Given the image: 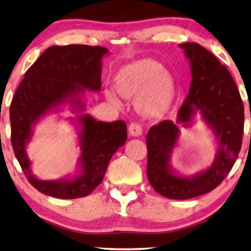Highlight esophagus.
Instances as JSON below:
<instances>
[{
    "instance_id": "obj_1",
    "label": "esophagus",
    "mask_w": 251,
    "mask_h": 251,
    "mask_svg": "<svg viewBox=\"0 0 251 251\" xmlns=\"http://www.w3.org/2000/svg\"><path fill=\"white\" fill-rule=\"evenodd\" d=\"M128 130H129V135L132 137H139L142 136L143 133L142 126H140V125H138V123H131V125L129 126Z\"/></svg>"
}]
</instances>
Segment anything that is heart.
<instances>
[{
	"label": "heart",
	"instance_id": "obj_1",
	"mask_svg": "<svg viewBox=\"0 0 251 251\" xmlns=\"http://www.w3.org/2000/svg\"><path fill=\"white\" fill-rule=\"evenodd\" d=\"M116 90L125 98H136L137 107L144 115L159 116L168 111L175 97V82L157 61L144 58L123 66L115 76ZM106 98L118 104L112 91Z\"/></svg>",
	"mask_w": 251,
	"mask_h": 251
}]
</instances>
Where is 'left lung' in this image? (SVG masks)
I'll return each instance as SVG.
<instances>
[{
  "label": "left lung",
  "mask_w": 251,
  "mask_h": 251,
  "mask_svg": "<svg viewBox=\"0 0 251 251\" xmlns=\"http://www.w3.org/2000/svg\"><path fill=\"white\" fill-rule=\"evenodd\" d=\"M178 47L190 64V91L176 122H160L147 133V177L159 194L187 200L217 187L234 166L241 149L245 113L234 80L214 54L193 42ZM198 118L214 136L216 153L210 166L186 176L174 169L171 157L179 143L180 126L191 127Z\"/></svg>",
  "instance_id": "obj_1"
}]
</instances>
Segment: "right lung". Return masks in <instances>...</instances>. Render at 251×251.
<instances>
[{
  "label": "right lung",
  "instance_id": "1",
  "mask_svg": "<svg viewBox=\"0 0 251 251\" xmlns=\"http://www.w3.org/2000/svg\"><path fill=\"white\" fill-rule=\"evenodd\" d=\"M104 47L82 44L48 48L28 71L17 89L10 106L13 152L27 177L37 191L58 199L87 197L104 179L112 156L126 140V125L97 121L85 113L87 91L101 89ZM68 105L75 117L80 156L77 170L56 181H43L32 174L26 147L33 128L41 119Z\"/></svg>",
  "mask_w": 251,
  "mask_h": 251
}]
</instances>
